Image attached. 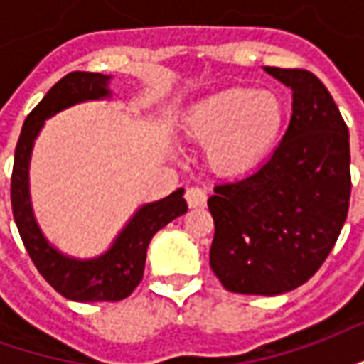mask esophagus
Instances as JSON below:
<instances>
[{"mask_svg":"<svg viewBox=\"0 0 364 364\" xmlns=\"http://www.w3.org/2000/svg\"><path fill=\"white\" fill-rule=\"evenodd\" d=\"M185 198H187L189 208H203L206 205V193L200 187H191V189H187Z\"/></svg>","mask_w":364,"mask_h":364,"instance_id":"esophagus-1","label":"esophagus"}]
</instances>
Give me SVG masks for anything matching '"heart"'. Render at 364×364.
Masks as SVG:
<instances>
[{
    "label": "heart",
    "mask_w": 364,
    "mask_h": 364,
    "mask_svg": "<svg viewBox=\"0 0 364 364\" xmlns=\"http://www.w3.org/2000/svg\"><path fill=\"white\" fill-rule=\"evenodd\" d=\"M284 117V103L274 91L226 87L191 105L179 130L191 142L206 144V164L214 173L237 177L271 151Z\"/></svg>",
    "instance_id": "1"
}]
</instances>
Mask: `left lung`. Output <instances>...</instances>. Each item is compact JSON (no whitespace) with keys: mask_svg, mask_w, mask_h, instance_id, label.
Returning a JSON list of instances; mask_svg holds the SVG:
<instances>
[{"mask_svg":"<svg viewBox=\"0 0 364 364\" xmlns=\"http://www.w3.org/2000/svg\"><path fill=\"white\" fill-rule=\"evenodd\" d=\"M263 70L290 87L292 117L259 169L214 187L210 267L230 292L274 296L304 284L336 245L351 154L341 112L312 72Z\"/></svg>","mask_w":364,"mask_h":364,"instance_id":"1","label":"left lung"}]
</instances>
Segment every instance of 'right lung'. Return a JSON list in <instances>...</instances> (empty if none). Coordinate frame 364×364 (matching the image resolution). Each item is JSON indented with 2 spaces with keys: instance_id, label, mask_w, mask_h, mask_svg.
<instances>
[{
  "instance_id": "1",
  "label": "right lung",
  "mask_w": 364,
  "mask_h": 364,
  "mask_svg": "<svg viewBox=\"0 0 364 364\" xmlns=\"http://www.w3.org/2000/svg\"><path fill=\"white\" fill-rule=\"evenodd\" d=\"M109 83L111 75L91 72L64 75L25 119L13 161L11 206L21 240L38 273L50 282L52 289L75 302H117L130 296L142 281L151 237L177 216L187 213V203L183 198L185 189H177L169 197L142 205L112 240L111 247L91 259L62 253L43 234L33 213L28 189V167L36 136L41 134L46 119L68 107L111 99Z\"/></svg>"
}]
</instances>
